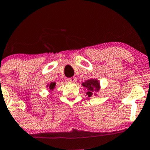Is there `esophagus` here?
I'll return each mask as SVG.
<instances>
[{"label":"esophagus","instance_id":"esophagus-1","mask_svg":"<svg viewBox=\"0 0 150 150\" xmlns=\"http://www.w3.org/2000/svg\"><path fill=\"white\" fill-rule=\"evenodd\" d=\"M68 82H75L77 81V79L75 77H70V78L68 79Z\"/></svg>","mask_w":150,"mask_h":150}]
</instances>
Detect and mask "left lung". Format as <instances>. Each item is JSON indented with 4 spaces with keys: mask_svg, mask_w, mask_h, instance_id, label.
Returning <instances> with one entry per match:
<instances>
[{
    "mask_svg": "<svg viewBox=\"0 0 150 150\" xmlns=\"http://www.w3.org/2000/svg\"><path fill=\"white\" fill-rule=\"evenodd\" d=\"M82 85L88 89V92H87V95H88V97H91L92 95V92L94 90L98 91L99 89V82L94 79L85 81L84 83H82Z\"/></svg>",
    "mask_w": 150,
    "mask_h": 150,
    "instance_id": "left-lung-1",
    "label": "left lung"
}]
</instances>
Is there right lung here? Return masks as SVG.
<instances>
[{"label":"right lung","instance_id":"1","mask_svg":"<svg viewBox=\"0 0 150 150\" xmlns=\"http://www.w3.org/2000/svg\"><path fill=\"white\" fill-rule=\"evenodd\" d=\"M55 85H56V83H55V82H51V83L49 85V89H53L55 87Z\"/></svg>","mask_w":150,"mask_h":150}]
</instances>
